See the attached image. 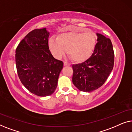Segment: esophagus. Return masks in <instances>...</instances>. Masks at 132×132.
Wrapping results in <instances>:
<instances>
[{
    "label": "esophagus",
    "instance_id": "obj_1",
    "mask_svg": "<svg viewBox=\"0 0 132 132\" xmlns=\"http://www.w3.org/2000/svg\"><path fill=\"white\" fill-rule=\"evenodd\" d=\"M64 65H65V66H67V65H70V64H69V63L67 62H65V61H64Z\"/></svg>",
    "mask_w": 132,
    "mask_h": 132
}]
</instances>
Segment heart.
<instances>
[{"instance_id":"1","label":"heart","mask_w":132,"mask_h":132,"mask_svg":"<svg viewBox=\"0 0 132 132\" xmlns=\"http://www.w3.org/2000/svg\"><path fill=\"white\" fill-rule=\"evenodd\" d=\"M96 35L91 30L81 33L67 32L59 34L57 38L52 37L48 46L56 58L59 59L65 54L72 61L81 62L86 60L93 53L96 43Z\"/></svg>"}]
</instances>
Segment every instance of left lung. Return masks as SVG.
Instances as JSON below:
<instances>
[{
    "instance_id": "left-lung-1",
    "label": "left lung",
    "mask_w": 132,
    "mask_h": 132,
    "mask_svg": "<svg viewBox=\"0 0 132 132\" xmlns=\"http://www.w3.org/2000/svg\"><path fill=\"white\" fill-rule=\"evenodd\" d=\"M97 44L92 55L81 64L72 65V81L81 91L91 92L104 84L113 69L114 52L111 39L97 33Z\"/></svg>"
}]
</instances>
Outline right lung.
Instances as JSON below:
<instances>
[{
  "mask_svg": "<svg viewBox=\"0 0 132 132\" xmlns=\"http://www.w3.org/2000/svg\"><path fill=\"white\" fill-rule=\"evenodd\" d=\"M49 32L46 28L34 29L15 50L18 76L24 87L38 96L55 92L64 63L54 58L48 48Z\"/></svg>",
  "mask_w": 132,
  "mask_h": 132,
  "instance_id": "right-lung-1",
  "label": "right lung"
}]
</instances>
